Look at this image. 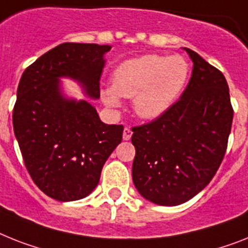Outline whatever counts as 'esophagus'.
<instances>
[{"label": "esophagus", "instance_id": "34e87169", "mask_svg": "<svg viewBox=\"0 0 248 248\" xmlns=\"http://www.w3.org/2000/svg\"><path fill=\"white\" fill-rule=\"evenodd\" d=\"M132 129L126 126V128H124V132H123V139H124V140H129V139L132 138Z\"/></svg>", "mask_w": 248, "mask_h": 248}]
</instances>
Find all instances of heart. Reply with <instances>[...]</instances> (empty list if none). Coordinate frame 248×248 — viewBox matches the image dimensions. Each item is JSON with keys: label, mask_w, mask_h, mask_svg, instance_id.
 <instances>
[{"label": "heart", "mask_w": 248, "mask_h": 248, "mask_svg": "<svg viewBox=\"0 0 248 248\" xmlns=\"http://www.w3.org/2000/svg\"><path fill=\"white\" fill-rule=\"evenodd\" d=\"M189 77V63L183 57L146 54L120 63L112 73V86L101 96L110 108L119 106L120 97H133L137 115L153 120L175 104Z\"/></svg>", "instance_id": "1"}]
</instances>
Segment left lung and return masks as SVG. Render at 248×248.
Masks as SVG:
<instances>
[{"mask_svg": "<svg viewBox=\"0 0 248 248\" xmlns=\"http://www.w3.org/2000/svg\"><path fill=\"white\" fill-rule=\"evenodd\" d=\"M193 61L185 91L162 116L133 128V183L157 205L175 206L200 193L219 169L233 120L219 69L184 48Z\"/></svg>", "mask_w": 248, "mask_h": 248, "instance_id": "left-lung-1", "label": "left lung"}]
</instances>
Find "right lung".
Segmentation results:
<instances>
[{
	"instance_id": "obj_1",
	"label": "right lung",
	"mask_w": 248,
	"mask_h": 248,
	"mask_svg": "<svg viewBox=\"0 0 248 248\" xmlns=\"http://www.w3.org/2000/svg\"><path fill=\"white\" fill-rule=\"evenodd\" d=\"M110 46L63 43L22 73L12 123L26 169L43 193L58 202L86 198L106 159L122 142L123 125L105 124L95 106L69 97L62 78L78 83L92 100Z\"/></svg>"
}]
</instances>
